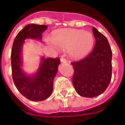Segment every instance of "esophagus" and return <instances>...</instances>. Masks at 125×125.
<instances>
[{
  "instance_id": "esophagus-1",
  "label": "esophagus",
  "mask_w": 125,
  "mask_h": 125,
  "mask_svg": "<svg viewBox=\"0 0 125 125\" xmlns=\"http://www.w3.org/2000/svg\"><path fill=\"white\" fill-rule=\"evenodd\" d=\"M60 60L62 62H64V63H66V62H68V61L66 60V59H65L64 57H61V58L60 59Z\"/></svg>"
}]
</instances>
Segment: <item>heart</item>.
<instances>
[{
	"label": "heart",
	"instance_id": "b5f03b06",
	"mask_svg": "<svg viewBox=\"0 0 125 125\" xmlns=\"http://www.w3.org/2000/svg\"><path fill=\"white\" fill-rule=\"evenodd\" d=\"M53 42L62 49H69L71 56L79 58L88 54L94 42V38L89 32L80 30H69L56 34Z\"/></svg>",
	"mask_w": 125,
	"mask_h": 125
}]
</instances>
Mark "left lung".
Listing matches in <instances>:
<instances>
[{
  "label": "left lung",
  "mask_w": 125,
  "mask_h": 125,
  "mask_svg": "<svg viewBox=\"0 0 125 125\" xmlns=\"http://www.w3.org/2000/svg\"><path fill=\"white\" fill-rule=\"evenodd\" d=\"M95 46L86 57L71 62L74 69L73 84L78 94L93 98L108 88L112 76V51L106 37L93 27Z\"/></svg>",
  "instance_id": "obj_1"
}]
</instances>
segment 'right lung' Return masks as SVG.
<instances>
[{
	"label": "right lung",
	"instance_id": "1",
	"mask_svg": "<svg viewBox=\"0 0 125 125\" xmlns=\"http://www.w3.org/2000/svg\"><path fill=\"white\" fill-rule=\"evenodd\" d=\"M47 28L45 25L28 24L16 36L12 47L11 65L14 84L31 101H43L50 96L53 90V80L61 62L59 57H42L37 72L32 76L25 75L21 69V50L24 40L28 38L41 40L42 32Z\"/></svg>",
	"mask_w": 125,
	"mask_h": 125
}]
</instances>
